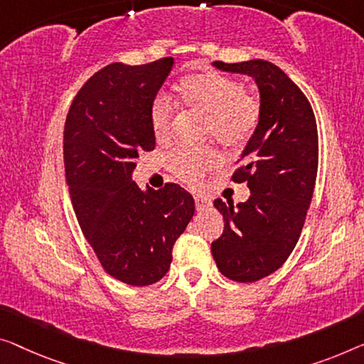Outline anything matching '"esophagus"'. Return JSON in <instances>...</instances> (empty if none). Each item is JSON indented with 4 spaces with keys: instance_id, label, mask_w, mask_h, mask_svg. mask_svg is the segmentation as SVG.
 Returning <instances> with one entry per match:
<instances>
[{
    "instance_id": "obj_1",
    "label": "esophagus",
    "mask_w": 364,
    "mask_h": 364,
    "mask_svg": "<svg viewBox=\"0 0 364 364\" xmlns=\"http://www.w3.org/2000/svg\"><path fill=\"white\" fill-rule=\"evenodd\" d=\"M194 203H196V209L198 210H203V209H205L210 204V200L205 198V196H194Z\"/></svg>"
}]
</instances>
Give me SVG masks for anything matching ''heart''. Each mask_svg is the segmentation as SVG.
I'll list each match as a JSON object with an SVG mask.
<instances>
[{"instance_id":"1","label":"heart","mask_w":364,"mask_h":364,"mask_svg":"<svg viewBox=\"0 0 364 364\" xmlns=\"http://www.w3.org/2000/svg\"><path fill=\"white\" fill-rule=\"evenodd\" d=\"M181 105L189 112L208 121L205 135L213 137L224 149L238 150L257 130L262 119V101L257 95L245 91L240 81L220 73L191 75L178 85ZM150 124L156 140L166 142L175 126V109L166 96L155 97L150 107ZM213 149L180 147L170 151L166 164L178 180L198 184L205 171L215 165Z\"/></svg>"}]
</instances>
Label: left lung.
Instances as JSON below:
<instances>
[{
	"label": "left lung",
	"mask_w": 364,
	"mask_h": 364,
	"mask_svg": "<svg viewBox=\"0 0 364 364\" xmlns=\"http://www.w3.org/2000/svg\"><path fill=\"white\" fill-rule=\"evenodd\" d=\"M214 65L250 75L262 96V119L232 175V181L247 183L252 196L237 208L214 200L225 225L210 245L225 278L255 283L283 267L301 237L318 166L316 116L299 86L274 63Z\"/></svg>",
	"instance_id": "8db88e82"
}]
</instances>
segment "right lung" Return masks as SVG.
Masks as SVG:
<instances>
[{"instance_id":"1","label":"right lung","mask_w":364,"mask_h":364,"mask_svg":"<svg viewBox=\"0 0 364 364\" xmlns=\"http://www.w3.org/2000/svg\"><path fill=\"white\" fill-rule=\"evenodd\" d=\"M171 67V57L107 65L81 86L65 121V176L78 224L106 273L130 286L164 278L194 214L180 184L144 193L132 181L140 151L155 149L150 107Z\"/></svg>"}]
</instances>
